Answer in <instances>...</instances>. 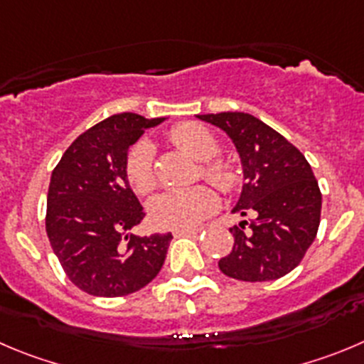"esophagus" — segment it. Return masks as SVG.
Wrapping results in <instances>:
<instances>
[{"mask_svg": "<svg viewBox=\"0 0 364 364\" xmlns=\"http://www.w3.org/2000/svg\"><path fill=\"white\" fill-rule=\"evenodd\" d=\"M201 232V228H185V230H174V235H196V233Z\"/></svg>", "mask_w": 364, "mask_h": 364, "instance_id": "esophagus-1", "label": "esophagus"}]
</instances>
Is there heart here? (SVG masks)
<instances>
[{
    "label": "heart",
    "instance_id": "heart-1",
    "mask_svg": "<svg viewBox=\"0 0 364 364\" xmlns=\"http://www.w3.org/2000/svg\"><path fill=\"white\" fill-rule=\"evenodd\" d=\"M171 140L193 159L205 161L201 174L223 190H232L237 183V172L226 161H212L219 144L215 136L198 124H181L171 131ZM125 176L136 193H149L156 185L154 147L141 140L131 149L125 163ZM219 198L210 186L196 185L188 188H171L158 193L149 203V215L158 228L185 230L201 224L215 212Z\"/></svg>",
    "mask_w": 364,
    "mask_h": 364
}]
</instances>
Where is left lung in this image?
Instances as JSON below:
<instances>
[{"instance_id": "left-lung-1", "label": "left lung", "mask_w": 364, "mask_h": 364, "mask_svg": "<svg viewBox=\"0 0 364 364\" xmlns=\"http://www.w3.org/2000/svg\"><path fill=\"white\" fill-rule=\"evenodd\" d=\"M196 117L226 132L235 145L246 183L232 212L255 217L240 220V229L230 228L235 244L219 260V269L242 282H269L291 273L320 226L321 192L311 165L253 114L228 111Z\"/></svg>"}]
</instances>
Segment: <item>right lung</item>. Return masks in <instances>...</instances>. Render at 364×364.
Returning a JSON list of instances; mask_svg holds the SVG:
<instances>
[{"mask_svg":"<svg viewBox=\"0 0 364 364\" xmlns=\"http://www.w3.org/2000/svg\"><path fill=\"white\" fill-rule=\"evenodd\" d=\"M165 118L120 113L93 125L68 147L52 172L46 233L64 273L93 296H125L161 269L171 233H131L144 206L125 176L129 149Z\"/></svg>","mask_w":364,"mask_h":364,"instance_id":"1","label":"right lung"}]
</instances>
